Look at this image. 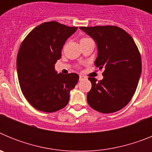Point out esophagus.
<instances>
[{
    "mask_svg": "<svg viewBox=\"0 0 152 152\" xmlns=\"http://www.w3.org/2000/svg\"><path fill=\"white\" fill-rule=\"evenodd\" d=\"M84 77L83 76V75H80V76H79V80H84Z\"/></svg>",
    "mask_w": 152,
    "mask_h": 152,
    "instance_id": "34e87169",
    "label": "esophagus"
}]
</instances>
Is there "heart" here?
Returning a JSON list of instances; mask_svg holds the SVG:
<instances>
[{"label": "heart", "mask_w": 152, "mask_h": 152, "mask_svg": "<svg viewBox=\"0 0 152 152\" xmlns=\"http://www.w3.org/2000/svg\"><path fill=\"white\" fill-rule=\"evenodd\" d=\"M86 39H88V38H86V37H84V38L81 39H80V41H82V40H86Z\"/></svg>", "instance_id": "obj_1"}]
</instances>
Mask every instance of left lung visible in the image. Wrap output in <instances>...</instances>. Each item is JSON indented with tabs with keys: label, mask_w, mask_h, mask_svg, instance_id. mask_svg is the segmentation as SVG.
<instances>
[{
	"label": "left lung",
	"mask_w": 152,
	"mask_h": 152,
	"mask_svg": "<svg viewBox=\"0 0 152 152\" xmlns=\"http://www.w3.org/2000/svg\"><path fill=\"white\" fill-rule=\"evenodd\" d=\"M97 46L95 65L103 69V78L89 77L92 88L87 95L91 108L112 113L126 107L133 96L142 73V59L133 39L116 26L80 27Z\"/></svg>",
	"instance_id": "8db88e82"
}]
</instances>
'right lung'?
<instances>
[{"instance_id":"obj_1","label":"right lung","mask_w":152,"mask_h":152,"mask_svg":"<svg viewBox=\"0 0 152 152\" xmlns=\"http://www.w3.org/2000/svg\"><path fill=\"white\" fill-rule=\"evenodd\" d=\"M77 29L56 21L45 22L34 28L21 43L17 58L19 83L27 101L38 110L53 113L68 103L70 91L79 76L58 74L55 64Z\"/></svg>"}]
</instances>
